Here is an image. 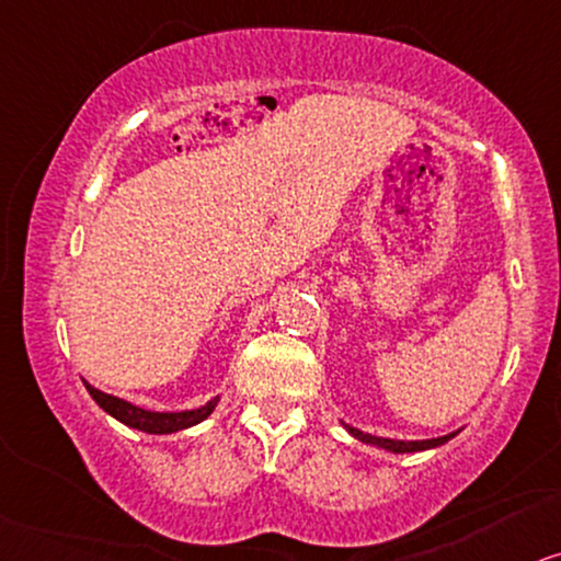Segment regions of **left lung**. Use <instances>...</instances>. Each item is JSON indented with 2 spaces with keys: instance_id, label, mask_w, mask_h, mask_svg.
Listing matches in <instances>:
<instances>
[{
  "instance_id": "8db88e82",
  "label": "left lung",
  "mask_w": 561,
  "mask_h": 561,
  "mask_svg": "<svg viewBox=\"0 0 561 561\" xmlns=\"http://www.w3.org/2000/svg\"><path fill=\"white\" fill-rule=\"evenodd\" d=\"M344 424V430L350 432L352 437H357L359 443L365 445H375V448H382L388 453H420V450H432V448H439V445H445L448 439H453L458 435V432H450V435H443V437H432V439H391V437H375V435H367V432L352 427V424Z\"/></svg>"
}]
</instances>
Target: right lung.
Returning <instances> with one entry per match:
<instances>
[{
    "mask_svg": "<svg viewBox=\"0 0 561 561\" xmlns=\"http://www.w3.org/2000/svg\"><path fill=\"white\" fill-rule=\"evenodd\" d=\"M82 382H84V388H88V393L92 396V401H95L98 407L105 411V414H111L113 420L126 424V427L147 432V435H173V432L194 427V424L207 420V416L215 411V407L219 403V396H215V399H209L204 407H198V409L152 411V409H141V407H137V403H131L126 399H118V396L98 391V388L90 386L88 380H82Z\"/></svg>",
    "mask_w": 561,
    "mask_h": 561,
    "instance_id": "right-lung-1",
    "label": "right lung"
}]
</instances>
